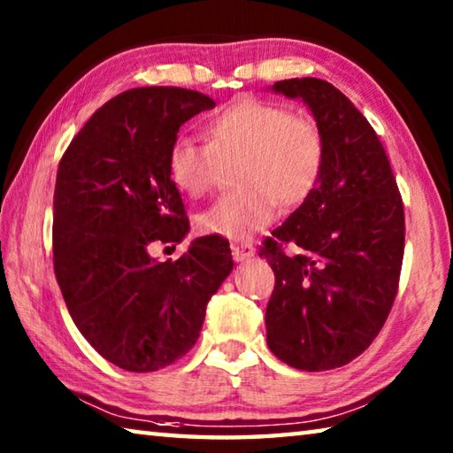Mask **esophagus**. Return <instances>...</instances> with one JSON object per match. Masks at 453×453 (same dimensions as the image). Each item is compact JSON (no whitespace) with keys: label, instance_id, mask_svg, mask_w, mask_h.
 Instances as JSON below:
<instances>
[{"label":"esophagus","instance_id":"esophagus-1","mask_svg":"<svg viewBox=\"0 0 453 453\" xmlns=\"http://www.w3.org/2000/svg\"><path fill=\"white\" fill-rule=\"evenodd\" d=\"M232 256L235 262H245V259H251L256 256V248L250 243H234L232 245Z\"/></svg>","mask_w":453,"mask_h":453}]
</instances>
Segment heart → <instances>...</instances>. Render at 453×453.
<instances>
[{
    "label": "heart",
    "mask_w": 453,
    "mask_h": 453,
    "mask_svg": "<svg viewBox=\"0 0 453 453\" xmlns=\"http://www.w3.org/2000/svg\"><path fill=\"white\" fill-rule=\"evenodd\" d=\"M208 142L178 135L167 150V173L183 194L197 197L218 178L221 159L240 157V189L199 213V229L227 240H248L278 216V202L296 205L310 196L326 159L316 119L283 105L243 97L205 124Z\"/></svg>",
    "instance_id": "heart-1"
}]
</instances>
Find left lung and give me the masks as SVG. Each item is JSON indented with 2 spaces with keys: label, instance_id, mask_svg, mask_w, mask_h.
<instances>
[{
  "label": "left lung",
  "instance_id": "8db88e82",
  "mask_svg": "<svg viewBox=\"0 0 453 453\" xmlns=\"http://www.w3.org/2000/svg\"><path fill=\"white\" fill-rule=\"evenodd\" d=\"M272 91L310 107L326 159L316 188L259 251L275 273L267 346L296 370H334L370 348L392 310L403 203L378 134L340 89L294 78L275 81ZM286 242L296 255L285 254Z\"/></svg>",
  "mask_w": 453,
  "mask_h": 453
}]
</instances>
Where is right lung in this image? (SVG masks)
Returning a JSON list of instances; mask_svg holds the SVG:
<instances>
[{"label": "right lung", "mask_w": 453, "mask_h": 453, "mask_svg": "<svg viewBox=\"0 0 453 453\" xmlns=\"http://www.w3.org/2000/svg\"><path fill=\"white\" fill-rule=\"evenodd\" d=\"M216 102L194 89L135 88L110 99L73 137L53 194V270L73 324L99 356L156 372L194 348L205 305L234 270L219 235L157 262L156 242L189 232L167 150Z\"/></svg>", "instance_id": "obj_1"}]
</instances>
